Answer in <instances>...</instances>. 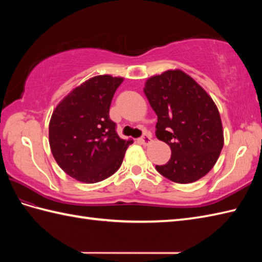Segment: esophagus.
<instances>
[{"label": "esophagus", "instance_id": "esophagus-1", "mask_svg": "<svg viewBox=\"0 0 262 262\" xmlns=\"http://www.w3.org/2000/svg\"><path fill=\"white\" fill-rule=\"evenodd\" d=\"M140 142L143 144V145H148L149 143L152 142V138H151V136H148V135H144L141 140H140Z\"/></svg>", "mask_w": 262, "mask_h": 262}]
</instances>
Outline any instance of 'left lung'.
Masks as SVG:
<instances>
[{
  "label": "left lung",
  "mask_w": 262,
  "mask_h": 262,
  "mask_svg": "<svg viewBox=\"0 0 262 262\" xmlns=\"http://www.w3.org/2000/svg\"><path fill=\"white\" fill-rule=\"evenodd\" d=\"M144 93L158 116L157 137L171 148L169 162L157 170L177 183L207 174L224 145L220 111L211 97L178 69L148 77Z\"/></svg>",
  "instance_id": "1"
}]
</instances>
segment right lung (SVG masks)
Returning <instances> with one entry per match:
<instances>
[{
    "label": "right lung",
    "instance_id": "add662e5",
    "mask_svg": "<svg viewBox=\"0 0 262 262\" xmlns=\"http://www.w3.org/2000/svg\"><path fill=\"white\" fill-rule=\"evenodd\" d=\"M124 77L97 75L64 97L49 121V146L66 174L84 183L107 179L120 168L133 140H122L109 118Z\"/></svg>",
    "mask_w": 262,
    "mask_h": 262
}]
</instances>
